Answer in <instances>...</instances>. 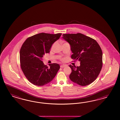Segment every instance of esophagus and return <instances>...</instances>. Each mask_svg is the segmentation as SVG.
I'll list each match as a JSON object with an SVG mask.
<instances>
[{
	"mask_svg": "<svg viewBox=\"0 0 120 120\" xmlns=\"http://www.w3.org/2000/svg\"><path fill=\"white\" fill-rule=\"evenodd\" d=\"M66 66H67L66 65H65V64H63V65H61L60 67V68H63L65 67Z\"/></svg>",
	"mask_w": 120,
	"mask_h": 120,
	"instance_id": "1",
	"label": "esophagus"
}]
</instances>
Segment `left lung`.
I'll list each match as a JSON object with an SVG mask.
<instances>
[{
    "instance_id": "left-lung-1",
    "label": "left lung",
    "mask_w": 120,
    "mask_h": 120,
    "mask_svg": "<svg viewBox=\"0 0 120 120\" xmlns=\"http://www.w3.org/2000/svg\"><path fill=\"white\" fill-rule=\"evenodd\" d=\"M62 38L69 43L73 54L71 58L80 65H69L71 81L82 86L89 85L98 77L102 66V52L97 41L80 33L63 34Z\"/></svg>"
}]
</instances>
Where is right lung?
Instances as JSON below:
<instances>
[{"mask_svg":"<svg viewBox=\"0 0 120 120\" xmlns=\"http://www.w3.org/2000/svg\"><path fill=\"white\" fill-rule=\"evenodd\" d=\"M61 34L41 33L28 38L23 43L20 51L21 68L27 79L34 85L48 84L60 69L58 64H49V67L42 60L44 55L50 52L52 45Z\"/></svg>","mask_w":120,"mask_h":120,"instance_id":"add662e5","label":"right lung"}]
</instances>
